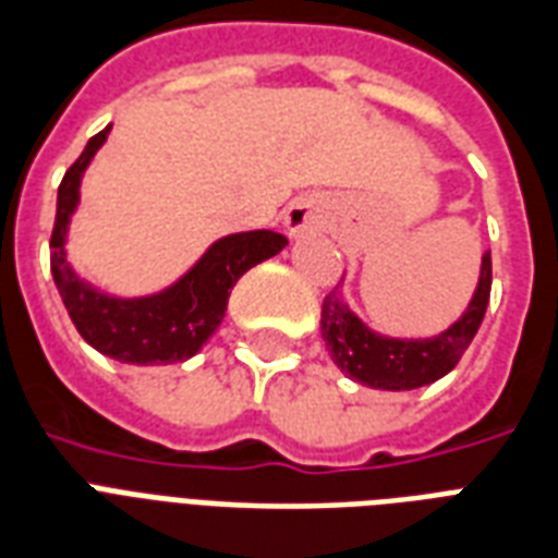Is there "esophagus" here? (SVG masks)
<instances>
[{"label":"esophagus","mask_w":558,"mask_h":558,"mask_svg":"<svg viewBox=\"0 0 558 558\" xmlns=\"http://www.w3.org/2000/svg\"><path fill=\"white\" fill-rule=\"evenodd\" d=\"M326 215L329 211H326V203L320 196H300L284 211V232L291 234V238L320 232L326 226Z\"/></svg>","instance_id":"esophagus-1"}]
</instances>
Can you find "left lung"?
<instances>
[{
	"instance_id": "obj_1",
	"label": "left lung",
	"mask_w": 558,
	"mask_h": 558,
	"mask_svg": "<svg viewBox=\"0 0 558 558\" xmlns=\"http://www.w3.org/2000/svg\"><path fill=\"white\" fill-rule=\"evenodd\" d=\"M492 296V253L483 255L480 282L471 303L453 326L433 338H388L374 332L362 317L347 305L341 291L324 300L320 335L332 362L355 383L379 391H412L438 383L453 371L462 353L471 347Z\"/></svg>"
}]
</instances>
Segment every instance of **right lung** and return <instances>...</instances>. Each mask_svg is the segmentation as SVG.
<instances>
[{
  "mask_svg": "<svg viewBox=\"0 0 558 558\" xmlns=\"http://www.w3.org/2000/svg\"><path fill=\"white\" fill-rule=\"evenodd\" d=\"M111 125L87 141L85 153L64 173L58 187V211L49 264L61 300L78 335L94 350L123 364H173L184 362L203 350V343L217 332L223 320L226 303L234 282L255 267L284 250V234L274 229L226 234L208 246L203 258L165 291L149 296L102 294L85 279H78L66 262V232L70 217L78 208V187L96 149L105 144Z\"/></svg>",
  "mask_w": 558,
  "mask_h": 558,
  "instance_id": "right-lung-1",
  "label": "right lung"
}]
</instances>
